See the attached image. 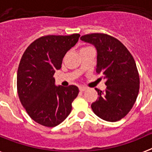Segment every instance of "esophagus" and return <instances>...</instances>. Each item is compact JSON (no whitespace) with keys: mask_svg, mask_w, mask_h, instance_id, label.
Listing matches in <instances>:
<instances>
[{"mask_svg":"<svg viewBox=\"0 0 152 152\" xmlns=\"http://www.w3.org/2000/svg\"><path fill=\"white\" fill-rule=\"evenodd\" d=\"M79 90H80V91L83 92V91H86V90H87V88H86L85 87H80V88H79Z\"/></svg>","mask_w":152,"mask_h":152,"instance_id":"obj_1","label":"esophagus"}]
</instances>
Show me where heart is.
<instances>
[{
  "instance_id": "1",
  "label": "heart",
  "mask_w": 152,
  "mask_h": 152,
  "mask_svg": "<svg viewBox=\"0 0 152 152\" xmlns=\"http://www.w3.org/2000/svg\"><path fill=\"white\" fill-rule=\"evenodd\" d=\"M83 49H85V48H83Z\"/></svg>"
}]
</instances>
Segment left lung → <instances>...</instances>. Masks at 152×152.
Here are the masks:
<instances>
[{
    "label": "left lung",
    "instance_id": "left-lung-1",
    "mask_svg": "<svg viewBox=\"0 0 152 152\" xmlns=\"http://www.w3.org/2000/svg\"><path fill=\"white\" fill-rule=\"evenodd\" d=\"M80 40L96 50V73L106 79L107 89L96 88L99 97L91 104L98 117L116 122L133 107L139 91V76L133 57L121 42L103 33L84 35Z\"/></svg>",
    "mask_w": 152,
    "mask_h": 152
}]
</instances>
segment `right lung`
Returning <instances> with one entry per match:
<instances>
[{
	"label": "right lung",
	"mask_w": 152,
	"mask_h": 152,
	"mask_svg": "<svg viewBox=\"0 0 152 152\" xmlns=\"http://www.w3.org/2000/svg\"><path fill=\"white\" fill-rule=\"evenodd\" d=\"M79 37L77 33L42 36L32 42L21 58L17 78L19 98L29 116L39 124L54 127L72 111L78 88L56 86L53 75Z\"/></svg>",
	"instance_id": "right-lung-1"
}]
</instances>
